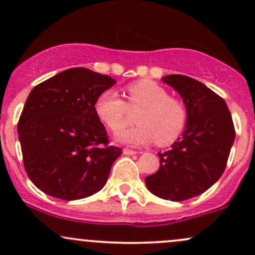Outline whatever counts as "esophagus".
<instances>
[{"instance_id":"34e87169","label":"esophagus","mask_w":255,"mask_h":255,"mask_svg":"<svg viewBox=\"0 0 255 255\" xmlns=\"http://www.w3.org/2000/svg\"><path fill=\"white\" fill-rule=\"evenodd\" d=\"M137 152L134 150H130V148H124V154L126 156H133V154H136Z\"/></svg>"}]
</instances>
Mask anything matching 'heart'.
<instances>
[{"instance_id": "b5f03b06", "label": "heart", "mask_w": 255, "mask_h": 255, "mask_svg": "<svg viewBox=\"0 0 255 255\" xmlns=\"http://www.w3.org/2000/svg\"><path fill=\"white\" fill-rule=\"evenodd\" d=\"M128 103L114 90L99 95L96 113L111 130L118 133L128 124V107H141L135 128L121 132L118 139L129 145H144L156 141L170 144L182 134L188 120L187 109L177 98L169 97L164 87L150 80H140L126 89Z\"/></svg>"}]
</instances>
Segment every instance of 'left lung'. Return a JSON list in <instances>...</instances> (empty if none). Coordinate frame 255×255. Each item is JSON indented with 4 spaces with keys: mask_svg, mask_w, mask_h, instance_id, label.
I'll list each match as a JSON object with an SVG mask.
<instances>
[{
    "mask_svg": "<svg viewBox=\"0 0 255 255\" xmlns=\"http://www.w3.org/2000/svg\"><path fill=\"white\" fill-rule=\"evenodd\" d=\"M162 80L180 93L188 120L182 136L168 151L158 152L159 169L145 182L157 197L183 201L207 191L222 176L235 128L224 99L203 83L180 74Z\"/></svg>",
    "mask_w": 255,
    "mask_h": 255,
    "instance_id": "obj_1",
    "label": "left lung"
}]
</instances>
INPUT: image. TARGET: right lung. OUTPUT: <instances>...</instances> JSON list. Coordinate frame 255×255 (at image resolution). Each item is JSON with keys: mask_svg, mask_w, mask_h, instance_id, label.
Returning a JSON list of instances; mask_svg holds the SVG:
<instances>
[{"mask_svg": "<svg viewBox=\"0 0 255 255\" xmlns=\"http://www.w3.org/2000/svg\"><path fill=\"white\" fill-rule=\"evenodd\" d=\"M116 81L71 68L33 87L17 122L25 170L37 188L78 200L101 191L122 148L110 146L96 113L101 93Z\"/></svg>", "mask_w": 255, "mask_h": 255, "instance_id": "obj_1", "label": "right lung"}]
</instances>
